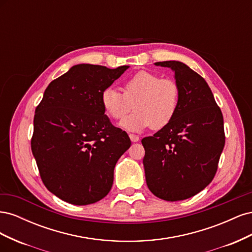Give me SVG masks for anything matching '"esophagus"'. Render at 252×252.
<instances>
[{
	"mask_svg": "<svg viewBox=\"0 0 252 252\" xmlns=\"http://www.w3.org/2000/svg\"><path fill=\"white\" fill-rule=\"evenodd\" d=\"M129 138H130V140H131V142H133V143H135V142H138L139 140H140V138L138 135H135V134H129Z\"/></svg>",
	"mask_w": 252,
	"mask_h": 252,
	"instance_id": "esophagus-1",
	"label": "esophagus"
}]
</instances>
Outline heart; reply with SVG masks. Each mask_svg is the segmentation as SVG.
Wrapping results in <instances>:
<instances>
[{
    "instance_id": "b5f03b06",
    "label": "heart",
    "mask_w": 252,
    "mask_h": 252,
    "mask_svg": "<svg viewBox=\"0 0 252 252\" xmlns=\"http://www.w3.org/2000/svg\"><path fill=\"white\" fill-rule=\"evenodd\" d=\"M124 94L112 86L101 93L102 107L108 117L119 120L133 109L130 116L120 122L129 131L139 132L148 127L155 129L168 125L179 108L180 88L170 79L141 70L124 83Z\"/></svg>"
}]
</instances>
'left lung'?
I'll return each instance as SVG.
<instances>
[{
    "mask_svg": "<svg viewBox=\"0 0 252 252\" xmlns=\"http://www.w3.org/2000/svg\"><path fill=\"white\" fill-rule=\"evenodd\" d=\"M174 72L180 88L177 113L168 125L144 138L147 186L159 199L175 202L210 184L225 145L223 114L208 84L179 61L155 63Z\"/></svg>",
    "mask_w": 252,
    "mask_h": 252,
    "instance_id": "obj_1",
    "label": "left lung"
}]
</instances>
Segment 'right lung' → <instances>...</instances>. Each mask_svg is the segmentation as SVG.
<instances>
[{
    "label": "right lung",
    "mask_w": 252,
    "mask_h": 252,
    "mask_svg": "<svg viewBox=\"0 0 252 252\" xmlns=\"http://www.w3.org/2000/svg\"><path fill=\"white\" fill-rule=\"evenodd\" d=\"M128 68L78 64L45 90L32 150L44 185L59 199L89 205L110 191L114 167L131 142L110 123L101 93Z\"/></svg>",
    "instance_id": "obj_1"
}]
</instances>
